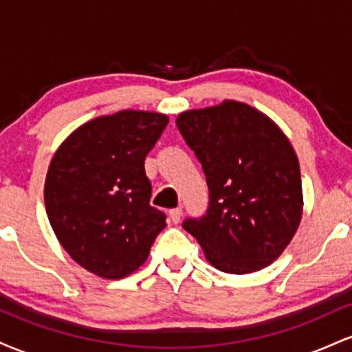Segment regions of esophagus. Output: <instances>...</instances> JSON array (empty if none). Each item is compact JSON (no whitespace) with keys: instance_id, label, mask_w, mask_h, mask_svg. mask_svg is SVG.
Wrapping results in <instances>:
<instances>
[{"instance_id":"esophagus-1","label":"esophagus","mask_w":352,"mask_h":352,"mask_svg":"<svg viewBox=\"0 0 352 352\" xmlns=\"http://www.w3.org/2000/svg\"><path fill=\"white\" fill-rule=\"evenodd\" d=\"M168 215H170V220L173 221V223H179L180 218H182V208H172Z\"/></svg>"}]
</instances>
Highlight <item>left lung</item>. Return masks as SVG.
<instances>
[{"mask_svg":"<svg viewBox=\"0 0 352 352\" xmlns=\"http://www.w3.org/2000/svg\"><path fill=\"white\" fill-rule=\"evenodd\" d=\"M177 127L200 160L210 197L207 213L182 227L220 272L272 265L302 213L300 162L289 140L270 117L236 100L182 112Z\"/></svg>","mask_w":352,"mask_h":352,"instance_id":"left-lung-1","label":"left lung"}]
</instances>
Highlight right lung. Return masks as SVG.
Here are the masks:
<instances>
[{"mask_svg":"<svg viewBox=\"0 0 352 352\" xmlns=\"http://www.w3.org/2000/svg\"><path fill=\"white\" fill-rule=\"evenodd\" d=\"M157 112L120 111L89 120L60 144L44 184L50 223L76 263L107 280L147 260L165 213L151 207L144 160L167 127Z\"/></svg>","mask_w":352,"mask_h":352,"instance_id":"right-lung-1","label":"right lung"}]
</instances>
